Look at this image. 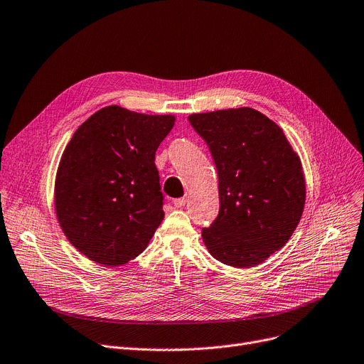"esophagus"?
Wrapping results in <instances>:
<instances>
[{"label": "esophagus", "mask_w": 364, "mask_h": 364, "mask_svg": "<svg viewBox=\"0 0 364 364\" xmlns=\"http://www.w3.org/2000/svg\"><path fill=\"white\" fill-rule=\"evenodd\" d=\"M172 203H174L176 208H181V206H184V205L187 203V198H178V199H176Z\"/></svg>", "instance_id": "obj_1"}]
</instances>
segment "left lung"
Instances as JSON below:
<instances>
[{
	"instance_id": "8db88e82",
	"label": "left lung",
	"mask_w": 364,
	"mask_h": 364,
	"mask_svg": "<svg viewBox=\"0 0 364 364\" xmlns=\"http://www.w3.org/2000/svg\"><path fill=\"white\" fill-rule=\"evenodd\" d=\"M218 172L220 213L202 239L215 259L250 269L286 245L301 220L305 178L283 129L252 107L193 113Z\"/></svg>"
}]
</instances>
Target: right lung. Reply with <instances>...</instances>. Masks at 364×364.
I'll use <instances>...</instances> for the list:
<instances>
[{
    "mask_svg": "<svg viewBox=\"0 0 364 364\" xmlns=\"http://www.w3.org/2000/svg\"><path fill=\"white\" fill-rule=\"evenodd\" d=\"M174 114L112 105L75 131L55 172V215L88 259L118 267L139 257L164 220L155 165Z\"/></svg>",
    "mask_w": 364,
    "mask_h": 364,
    "instance_id": "add662e5",
    "label": "right lung"
}]
</instances>
